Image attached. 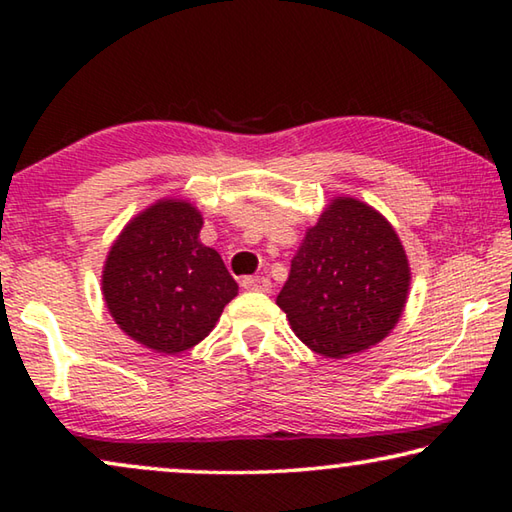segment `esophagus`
<instances>
[{"label":"esophagus","mask_w":512,"mask_h":512,"mask_svg":"<svg viewBox=\"0 0 512 512\" xmlns=\"http://www.w3.org/2000/svg\"><path fill=\"white\" fill-rule=\"evenodd\" d=\"M241 287L244 289H248V291H262V293H268L271 291V280H268V277H264V275H250V277H244V280H241Z\"/></svg>","instance_id":"esophagus-1"}]
</instances>
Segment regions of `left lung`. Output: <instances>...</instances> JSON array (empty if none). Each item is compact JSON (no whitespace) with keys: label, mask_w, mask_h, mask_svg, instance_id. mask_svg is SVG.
<instances>
[{"label":"left lung","mask_w":512,"mask_h":512,"mask_svg":"<svg viewBox=\"0 0 512 512\" xmlns=\"http://www.w3.org/2000/svg\"><path fill=\"white\" fill-rule=\"evenodd\" d=\"M409 287V259L386 216L336 196L307 230L275 302L309 350L345 359L393 332Z\"/></svg>","instance_id":"left-lung-1"}]
</instances>
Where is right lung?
<instances>
[{"label": "right lung", "mask_w": 512, "mask_h": 512, "mask_svg": "<svg viewBox=\"0 0 512 512\" xmlns=\"http://www.w3.org/2000/svg\"><path fill=\"white\" fill-rule=\"evenodd\" d=\"M203 214L185 198H160L112 241L101 293L126 336L178 354L212 332L237 282L214 248L201 244Z\"/></svg>", "instance_id": "obj_1"}]
</instances>
